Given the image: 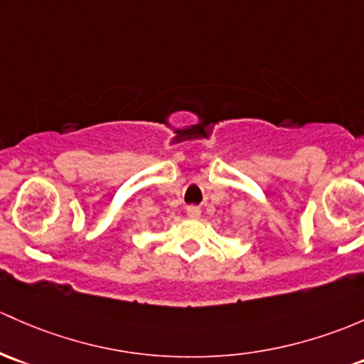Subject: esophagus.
I'll use <instances>...</instances> for the list:
<instances>
[{
	"label": "esophagus",
	"mask_w": 364,
	"mask_h": 364,
	"mask_svg": "<svg viewBox=\"0 0 364 364\" xmlns=\"http://www.w3.org/2000/svg\"><path fill=\"white\" fill-rule=\"evenodd\" d=\"M200 214H202L200 208H197V205H188V208H186V216H188L190 220H198Z\"/></svg>",
	"instance_id": "1"
}]
</instances>
